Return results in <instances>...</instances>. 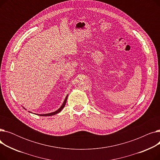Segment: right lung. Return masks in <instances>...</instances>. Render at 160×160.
<instances>
[{
  "mask_svg": "<svg viewBox=\"0 0 160 160\" xmlns=\"http://www.w3.org/2000/svg\"><path fill=\"white\" fill-rule=\"evenodd\" d=\"M67 97H68V95H67V97H65V100H64V102H63V103L62 104V105L61 106V107H60V108H59L58 110H56V112H52V113H47V114H40L39 115H40V116H52V115H56V114H57V113H60V112L62 110V109L64 108V106H65V104H66Z\"/></svg>",
  "mask_w": 160,
  "mask_h": 160,
  "instance_id": "add662e5",
  "label": "right lung"
}]
</instances>
